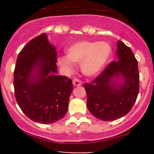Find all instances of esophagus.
Segmentation results:
<instances>
[{
    "label": "esophagus",
    "instance_id": "1",
    "mask_svg": "<svg viewBox=\"0 0 154 154\" xmlns=\"http://www.w3.org/2000/svg\"><path fill=\"white\" fill-rule=\"evenodd\" d=\"M73 85L75 86H81L82 85V81L80 80L77 78H74L73 80Z\"/></svg>",
    "mask_w": 154,
    "mask_h": 154
}]
</instances>
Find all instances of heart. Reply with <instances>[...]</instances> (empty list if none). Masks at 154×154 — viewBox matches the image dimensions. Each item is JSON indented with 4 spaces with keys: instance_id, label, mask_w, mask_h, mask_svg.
<instances>
[{
    "instance_id": "1",
    "label": "heart",
    "mask_w": 154,
    "mask_h": 154,
    "mask_svg": "<svg viewBox=\"0 0 154 154\" xmlns=\"http://www.w3.org/2000/svg\"><path fill=\"white\" fill-rule=\"evenodd\" d=\"M112 49L105 42L81 41L71 45L66 51V57L58 59L62 67L71 70V63L81 64V70L87 76L98 74L108 61Z\"/></svg>"
}]
</instances>
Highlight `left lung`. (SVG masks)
I'll return each mask as SVG.
<instances>
[{
  "instance_id": "left-lung-1",
  "label": "left lung",
  "mask_w": 154,
  "mask_h": 154,
  "mask_svg": "<svg viewBox=\"0 0 154 154\" xmlns=\"http://www.w3.org/2000/svg\"><path fill=\"white\" fill-rule=\"evenodd\" d=\"M117 47L119 60L111 62L91 83L84 85L88 109L94 117L106 122L127 115L139 91L137 60L132 50L120 40ZM120 77L123 79V84L118 81Z\"/></svg>"
}]
</instances>
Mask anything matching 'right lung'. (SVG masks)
<instances>
[{
    "instance_id": "1",
    "label": "right lung",
    "mask_w": 154,
    "mask_h": 154,
    "mask_svg": "<svg viewBox=\"0 0 154 154\" xmlns=\"http://www.w3.org/2000/svg\"><path fill=\"white\" fill-rule=\"evenodd\" d=\"M57 51L42 33L29 42L17 57L15 97L23 112L35 122L52 124L68 111L72 81L57 75Z\"/></svg>"
}]
</instances>
